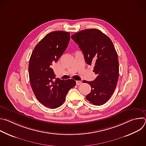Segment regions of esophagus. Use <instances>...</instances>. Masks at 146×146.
Wrapping results in <instances>:
<instances>
[{
  "label": "esophagus",
  "instance_id": "obj_1",
  "mask_svg": "<svg viewBox=\"0 0 146 146\" xmlns=\"http://www.w3.org/2000/svg\"><path fill=\"white\" fill-rule=\"evenodd\" d=\"M81 83H82V82H81V81H76V84H77V86L81 85Z\"/></svg>",
  "mask_w": 146,
  "mask_h": 146
}]
</instances>
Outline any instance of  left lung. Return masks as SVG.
Wrapping results in <instances>:
<instances>
[{
	"label": "left lung",
	"instance_id": "left-lung-1",
	"mask_svg": "<svg viewBox=\"0 0 146 146\" xmlns=\"http://www.w3.org/2000/svg\"><path fill=\"white\" fill-rule=\"evenodd\" d=\"M71 37L82 51L87 64L94 65L93 71L97 75L94 81H85L91 87L86 99L94 105H102L114 93L119 76L118 55L112 41L96 29L81 31Z\"/></svg>",
	"mask_w": 146,
	"mask_h": 146
}]
</instances>
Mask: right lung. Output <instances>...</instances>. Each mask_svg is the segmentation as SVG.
Returning <instances> with one entry per match:
<instances>
[{
    "mask_svg": "<svg viewBox=\"0 0 146 146\" xmlns=\"http://www.w3.org/2000/svg\"><path fill=\"white\" fill-rule=\"evenodd\" d=\"M70 33L54 31L48 33L35 46L30 58L29 76L37 99L47 108L55 109L63 104L76 81L55 79L52 65L66 49Z\"/></svg>",
    "mask_w": 146,
    "mask_h": 146,
    "instance_id": "right-lung-1",
    "label": "right lung"
}]
</instances>
